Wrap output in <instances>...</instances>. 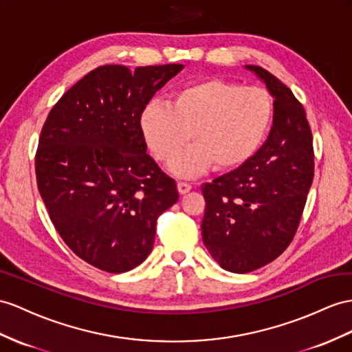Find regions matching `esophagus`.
I'll return each instance as SVG.
<instances>
[{
  "mask_svg": "<svg viewBox=\"0 0 352 352\" xmlns=\"http://www.w3.org/2000/svg\"><path fill=\"white\" fill-rule=\"evenodd\" d=\"M177 187H178V192L182 193V195H186V193H188V192L192 190V186L188 184V183H184V182H178Z\"/></svg>",
  "mask_w": 352,
  "mask_h": 352,
  "instance_id": "obj_1",
  "label": "esophagus"
}]
</instances>
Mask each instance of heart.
Instances as JSON below:
<instances>
[{
    "instance_id": "heart-1",
    "label": "heart",
    "mask_w": 352,
    "mask_h": 352,
    "mask_svg": "<svg viewBox=\"0 0 352 352\" xmlns=\"http://www.w3.org/2000/svg\"><path fill=\"white\" fill-rule=\"evenodd\" d=\"M272 119L274 102L265 89L205 78L175 90L169 104H147L140 128L162 164H170L192 138L173 170L195 177L212 165L230 170L247 164L263 146Z\"/></svg>"
}]
</instances>
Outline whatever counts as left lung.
I'll list each match as a JSON object with an SVG mask.
<instances>
[{
    "label": "left lung",
    "mask_w": 352,
    "mask_h": 352,
    "mask_svg": "<svg viewBox=\"0 0 352 352\" xmlns=\"http://www.w3.org/2000/svg\"><path fill=\"white\" fill-rule=\"evenodd\" d=\"M274 98L269 137L247 164L202 186V239L212 258L247 274L284 253L300 223L314 178V148L303 105L284 83L245 65Z\"/></svg>",
    "instance_id": "8db88e82"
}]
</instances>
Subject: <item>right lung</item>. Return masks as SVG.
I'll return each instance as SVG.
<instances>
[{
	"mask_svg": "<svg viewBox=\"0 0 352 352\" xmlns=\"http://www.w3.org/2000/svg\"><path fill=\"white\" fill-rule=\"evenodd\" d=\"M183 68L98 67L62 95L41 129L35 175L53 226L105 272L141 265L157 217L178 201L174 179L147 155L140 117Z\"/></svg>",
	"mask_w": 352,
	"mask_h": 352,
	"instance_id": "right-lung-1",
	"label": "right lung"
}]
</instances>
